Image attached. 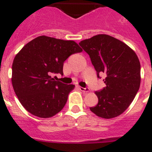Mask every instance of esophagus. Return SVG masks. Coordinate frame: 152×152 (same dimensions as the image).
<instances>
[{
	"instance_id": "1",
	"label": "esophagus",
	"mask_w": 152,
	"mask_h": 152,
	"mask_svg": "<svg viewBox=\"0 0 152 152\" xmlns=\"http://www.w3.org/2000/svg\"><path fill=\"white\" fill-rule=\"evenodd\" d=\"M78 88L80 89V91H82V92L84 93H88L90 91L89 88H82V87H78Z\"/></svg>"
}]
</instances>
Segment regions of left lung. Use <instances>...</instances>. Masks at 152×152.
<instances>
[{"label":"left lung","mask_w":152,"mask_h":152,"mask_svg":"<svg viewBox=\"0 0 152 152\" xmlns=\"http://www.w3.org/2000/svg\"><path fill=\"white\" fill-rule=\"evenodd\" d=\"M99 74H105L106 88L96 91L98 103L91 107L99 117L112 119L121 115L133 101L141 83L139 58L123 42L106 34L80 41Z\"/></svg>","instance_id":"1"}]
</instances>
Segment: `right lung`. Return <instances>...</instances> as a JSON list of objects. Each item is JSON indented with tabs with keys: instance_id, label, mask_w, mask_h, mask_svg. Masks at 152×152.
Returning a JSON list of instances; mask_svg holds the SVG:
<instances>
[{
	"instance_id": "right-lung-1",
	"label": "right lung",
	"mask_w": 152,
	"mask_h": 152,
	"mask_svg": "<svg viewBox=\"0 0 152 152\" xmlns=\"http://www.w3.org/2000/svg\"><path fill=\"white\" fill-rule=\"evenodd\" d=\"M80 52L82 49L75 41L40 36L16 55L12 64V85L29 113L50 118L64 108L75 86L56 81L51 75H63L64 61Z\"/></svg>"
}]
</instances>
